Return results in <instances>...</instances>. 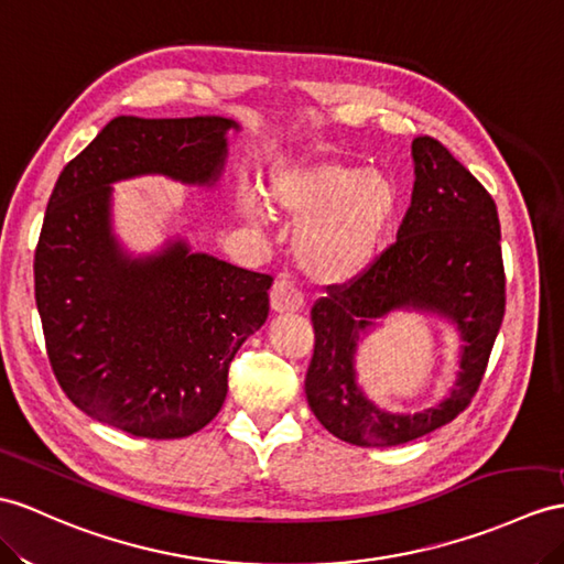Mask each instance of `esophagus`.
I'll return each mask as SVG.
<instances>
[{
    "instance_id": "34e87169",
    "label": "esophagus",
    "mask_w": 564,
    "mask_h": 564,
    "mask_svg": "<svg viewBox=\"0 0 564 564\" xmlns=\"http://www.w3.org/2000/svg\"><path fill=\"white\" fill-rule=\"evenodd\" d=\"M304 306V296L299 294L296 286L290 280H274L270 290V308L274 313H294Z\"/></svg>"
}]
</instances>
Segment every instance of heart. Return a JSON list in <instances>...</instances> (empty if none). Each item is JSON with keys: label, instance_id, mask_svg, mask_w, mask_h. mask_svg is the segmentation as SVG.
Returning a JSON list of instances; mask_svg holds the SVG:
<instances>
[{"label": "heart", "instance_id": "heart-1", "mask_svg": "<svg viewBox=\"0 0 564 564\" xmlns=\"http://www.w3.org/2000/svg\"><path fill=\"white\" fill-rule=\"evenodd\" d=\"M268 205L299 225L294 258L306 278L325 286L359 280L376 263L397 213V186L388 174L315 158L284 162L270 174ZM263 205L241 198V217L263 223Z\"/></svg>", "mask_w": 564, "mask_h": 564}]
</instances>
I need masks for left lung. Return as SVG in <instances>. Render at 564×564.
<instances>
[{
    "label": "left lung",
    "instance_id": "1",
    "mask_svg": "<svg viewBox=\"0 0 564 564\" xmlns=\"http://www.w3.org/2000/svg\"><path fill=\"white\" fill-rule=\"evenodd\" d=\"M414 191L397 241L359 280L315 301V349L306 373L308 406L335 437L359 447H390L433 433L469 406L505 315L498 208L449 150L419 135L411 143ZM394 310L447 319L460 337L456 386L414 415L380 410L355 373L358 341Z\"/></svg>",
    "mask_w": 564,
    "mask_h": 564
}]
</instances>
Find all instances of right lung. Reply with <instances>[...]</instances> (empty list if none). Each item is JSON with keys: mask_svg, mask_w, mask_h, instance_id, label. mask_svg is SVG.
Listing matches in <instances>:
<instances>
[{"mask_svg": "<svg viewBox=\"0 0 564 564\" xmlns=\"http://www.w3.org/2000/svg\"><path fill=\"white\" fill-rule=\"evenodd\" d=\"M235 119L117 117L62 170L35 249V304L54 376L84 414L172 441L208 425L239 347L268 321L270 274L172 237L131 253L115 235V186L164 176L213 188Z\"/></svg>", "mask_w": 564, "mask_h": 564, "instance_id": "1", "label": "right lung"}]
</instances>
